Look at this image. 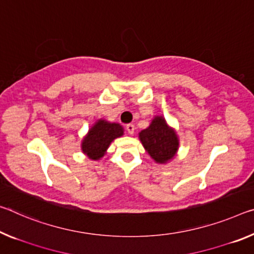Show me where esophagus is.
<instances>
[{
  "instance_id": "esophagus-1",
  "label": "esophagus",
  "mask_w": 254,
  "mask_h": 254,
  "mask_svg": "<svg viewBox=\"0 0 254 254\" xmlns=\"http://www.w3.org/2000/svg\"><path fill=\"white\" fill-rule=\"evenodd\" d=\"M134 128L135 127L133 126V124H127V131L128 132V134H133L134 133Z\"/></svg>"
}]
</instances>
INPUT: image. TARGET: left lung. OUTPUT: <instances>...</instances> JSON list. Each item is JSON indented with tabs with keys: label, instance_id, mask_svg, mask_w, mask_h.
<instances>
[{
	"label": "left lung",
	"instance_id": "8db88e82",
	"mask_svg": "<svg viewBox=\"0 0 254 254\" xmlns=\"http://www.w3.org/2000/svg\"><path fill=\"white\" fill-rule=\"evenodd\" d=\"M144 149L157 163H166L174 157L179 148L175 132L167 127L163 118L152 120L149 127L139 133Z\"/></svg>",
	"mask_w": 254,
	"mask_h": 254
}]
</instances>
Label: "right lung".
Instances as JSON below:
<instances>
[{
  "instance_id": "right-lung-1",
  "label": "right lung",
  "mask_w": 254,
  "mask_h": 254,
  "mask_svg": "<svg viewBox=\"0 0 254 254\" xmlns=\"http://www.w3.org/2000/svg\"><path fill=\"white\" fill-rule=\"evenodd\" d=\"M123 134L120 124L108 123L100 120L89 130V133L82 141V151L91 159H99L105 154L111 142Z\"/></svg>"
}]
</instances>
